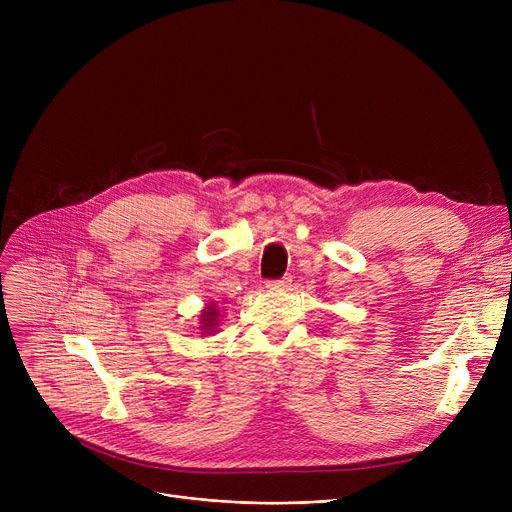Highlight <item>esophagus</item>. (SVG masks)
<instances>
[{"label": "esophagus", "instance_id": "obj_1", "mask_svg": "<svg viewBox=\"0 0 512 512\" xmlns=\"http://www.w3.org/2000/svg\"><path fill=\"white\" fill-rule=\"evenodd\" d=\"M290 276H284V278H280V280H267L265 282V286L270 288V290H286V288H290Z\"/></svg>", "mask_w": 512, "mask_h": 512}]
</instances>
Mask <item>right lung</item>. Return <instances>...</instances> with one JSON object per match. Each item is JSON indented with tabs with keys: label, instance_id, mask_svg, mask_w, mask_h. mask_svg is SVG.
Returning a JSON list of instances; mask_svg holds the SVG:
<instances>
[{
	"label": "right lung",
	"instance_id": "1",
	"mask_svg": "<svg viewBox=\"0 0 512 512\" xmlns=\"http://www.w3.org/2000/svg\"><path fill=\"white\" fill-rule=\"evenodd\" d=\"M215 326H218V309L209 305L201 313V330H205V334H211L215 332Z\"/></svg>",
	"mask_w": 512,
	"mask_h": 512
}]
</instances>
